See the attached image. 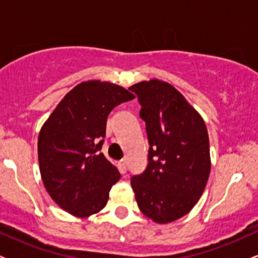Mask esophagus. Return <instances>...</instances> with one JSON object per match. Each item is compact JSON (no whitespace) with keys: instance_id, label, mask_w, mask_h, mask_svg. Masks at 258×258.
Returning <instances> with one entry per match:
<instances>
[{"instance_id":"obj_1","label":"esophagus","mask_w":258,"mask_h":258,"mask_svg":"<svg viewBox=\"0 0 258 258\" xmlns=\"http://www.w3.org/2000/svg\"><path fill=\"white\" fill-rule=\"evenodd\" d=\"M119 166H120V172L121 173H126V171H127V161H126V159L121 160Z\"/></svg>"}]
</instances>
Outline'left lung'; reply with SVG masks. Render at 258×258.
Returning <instances> with one entry per match:
<instances>
[{
    "mask_svg": "<svg viewBox=\"0 0 258 258\" xmlns=\"http://www.w3.org/2000/svg\"><path fill=\"white\" fill-rule=\"evenodd\" d=\"M130 90L138 96L150 146L146 171L131 179L136 201L155 223H171L190 212L209 179L205 121L168 82L153 79Z\"/></svg>",
    "mask_w": 258,
    "mask_h": 258,
    "instance_id": "1",
    "label": "left lung"
}]
</instances>
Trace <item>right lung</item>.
I'll list each match as a JSON object with an SVG mask.
<instances>
[{
	"mask_svg": "<svg viewBox=\"0 0 258 258\" xmlns=\"http://www.w3.org/2000/svg\"><path fill=\"white\" fill-rule=\"evenodd\" d=\"M135 98L119 85L90 80L65 94L41 127L37 152L41 178L53 201L75 217L103 210L117 168L99 152L108 115Z\"/></svg>",
	"mask_w": 258,
	"mask_h": 258,
	"instance_id": "1",
	"label": "right lung"
}]
</instances>
